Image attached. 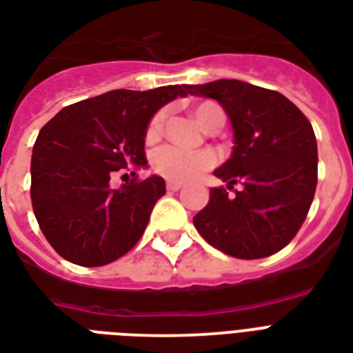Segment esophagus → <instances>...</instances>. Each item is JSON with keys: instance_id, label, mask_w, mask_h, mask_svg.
Returning a JSON list of instances; mask_svg holds the SVG:
<instances>
[{"instance_id": "1", "label": "esophagus", "mask_w": 353, "mask_h": 353, "mask_svg": "<svg viewBox=\"0 0 353 353\" xmlns=\"http://www.w3.org/2000/svg\"><path fill=\"white\" fill-rule=\"evenodd\" d=\"M182 182H176V180H168V182H165V188H168L169 191H179L180 188H182Z\"/></svg>"}]
</instances>
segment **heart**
Masks as SVG:
<instances>
[{"label":"heart","instance_id":"heart-1","mask_svg":"<svg viewBox=\"0 0 353 353\" xmlns=\"http://www.w3.org/2000/svg\"><path fill=\"white\" fill-rule=\"evenodd\" d=\"M193 114L202 128L223 127L225 125V110L214 101H201L193 106ZM165 114H154L147 127V139H154L162 134ZM217 163V157L212 151H185L174 145L160 147L152 154V169L169 180H190L199 176L201 173L212 169Z\"/></svg>","mask_w":353,"mask_h":353}]
</instances>
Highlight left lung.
Listing matches in <instances>:
<instances>
[{"label": "left lung", "instance_id": "8db88e82", "mask_svg": "<svg viewBox=\"0 0 353 353\" xmlns=\"http://www.w3.org/2000/svg\"><path fill=\"white\" fill-rule=\"evenodd\" d=\"M188 92L215 99L232 123V157L214 174L193 225L212 247L239 259L272 256L300 230L316 188V139L310 119L274 90L219 79L190 84ZM239 181L234 197L226 189Z\"/></svg>", "mask_w": 353, "mask_h": 353}]
</instances>
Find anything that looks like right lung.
<instances>
[{"mask_svg": "<svg viewBox=\"0 0 353 353\" xmlns=\"http://www.w3.org/2000/svg\"><path fill=\"white\" fill-rule=\"evenodd\" d=\"M188 94V84L112 90L65 106L43 125L32 147L31 201L40 230L62 258L101 267L139 241L165 182L151 174L114 190L110 176L147 168L149 121Z\"/></svg>", "mask_w": 353, "mask_h": 353, "instance_id": "1", "label": "right lung"}]
</instances>
